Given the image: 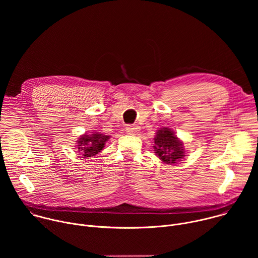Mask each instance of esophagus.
Returning <instances> with one entry per match:
<instances>
[{
	"label": "esophagus",
	"instance_id": "1",
	"mask_svg": "<svg viewBox=\"0 0 258 258\" xmlns=\"http://www.w3.org/2000/svg\"><path fill=\"white\" fill-rule=\"evenodd\" d=\"M138 128L139 127L137 125H127L126 126V132H128V133H137Z\"/></svg>",
	"mask_w": 258,
	"mask_h": 258
}]
</instances>
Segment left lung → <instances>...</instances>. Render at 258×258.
<instances>
[{"instance_id":"1","label":"left lung","mask_w":258,"mask_h":258,"mask_svg":"<svg viewBox=\"0 0 258 258\" xmlns=\"http://www.w3.org/2000/svg\"><path fill=\"white\" fill-rule=\"evenodd\" d=\"M153 147L156 155L166 164L176 163L185 156L182 143L168 127L160 128L156 133Z\"/></svg>"}]
</instances>
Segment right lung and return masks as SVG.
<instances>
[{"label": "right lung", "mask_w": 258, "mask_h": 258, "mask_svg": "<svg viewBox=\"0 0 258 258\" xmlns=\"http://www.w3.org/2000/svg\"><path fill=\"white\" fill-rule=\"evenodd\" d=\"M109 138V136H105L98 132L93 133L92 135H83L78 141V149L82 152L85 158L95 156L103 150L105 147L104 145Z\"/></svg>", "instance_id": "1"}]
</instances>
